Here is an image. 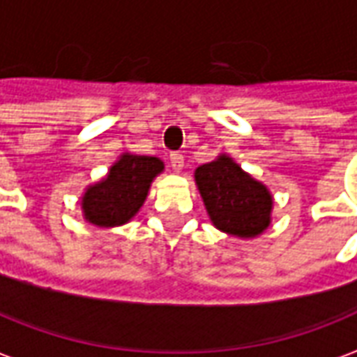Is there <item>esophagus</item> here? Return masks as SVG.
Instances as JSON below:
<instances>
[{"mask_svg": "<svg viewBox=\"0 0 357 357\" xmlns=\"http://www.w3.org/2000/svg\"><path fill=\"white\" fill-rule=\"evenodd\" d=\"M170 164L172 168L176 172H179L183 168V154L181 153H170Z\"/></svg>", "mask_w": 357, "mask_h": 357, "instance_id": "34e87169", "label": "esophagus"}]
</instances>
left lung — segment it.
<instances>
[{
	"instance_id": "1",
	"label": "left lung",
	"mask_w": 357,
	"mask_h": 357,
	"mask_svg": "<svg viewBox=\"0 0 357 357\" xmlns=\"http://www.w3.org/2000/svg\"><path fill=\"white\" fill-rule=\"evenodd\" d=\"M195 181L218 230L238 238H255L268 228L273 197L230 156L220 154L216 160L199 166Z\"/></svg>"
}]
</instances>
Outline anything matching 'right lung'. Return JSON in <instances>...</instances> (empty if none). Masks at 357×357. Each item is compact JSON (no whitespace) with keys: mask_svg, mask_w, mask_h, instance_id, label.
Returning a JSON list of instances; mask_svg holds the SVG:
<instances>
[{"mask_svg":"<svg viewBox=\"0 0 357 357\" xmlns=\"http://www.w3.org/2000/svg\"><path fill=\"white\" fill-rule=\"evenodd\" d=\"M162 170L160 158L123 154L106 178L86 189L81 201L84 218L100 228L129 222L143 206L153 179Z\"/></svg>","mask_w":357,"mask_h":357,"instance_id":"1","label":"right lung"}]
</instances>
